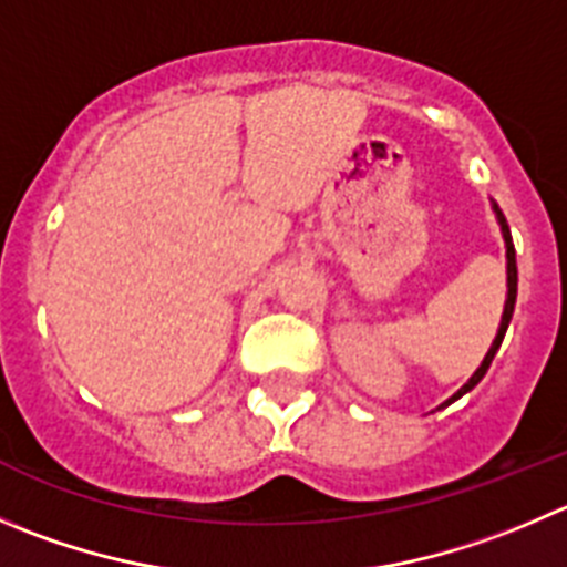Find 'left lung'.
<instances>
[{"instance_id":"left-lung-1","label":"left lung","mask_w":567,"mask_h":567,"mask_svg":"<svg viewBox=\"0 0 567 567\" xmlns=\"http://www.w3.org/2000/svg\"><path fill=\"white\" fill-rule=\"evenodd\" d=\"M491 207H493V213H496V221H498V227H502V238H504V249H507V299H504V312H502V323H498V332H496V338H493V343H491V349H487V354H485V360L480 362V368H476L474 371V377L468 379V382L463 384V388L457 390V393L452 395V399H446L443 401L441 406H449V404H454V401L457 399H463L465 393H468V390H474L476 384L482 382V377H485L487 373V368H491V362H493V357H496V351H498V346H502V340H504V334H507V327H509V321H513V312H515V299H518V266H515V246H513V235H509V227H507V218H504V213H502V207L496 205V202L491 199ZM441 406H437V410H441Z\"/></svg>"}]
</instances>
